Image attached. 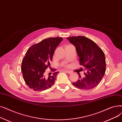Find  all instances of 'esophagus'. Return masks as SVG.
Returning <instances> with one entry per match:
<instances>
[{
  "label": "esophagus",
  "mask_w": 122,
  "mask_h": 122,
  "mask_svg": "<svg viewBox=\"0 0 122 122\" xmlns=\"http://www.w3.org/2000/svg\"><path fill=\"white\" fill-rule=\"evenodd\" d=\"M65 72H67V73H68L69 74H72V72L69 71V70H65Z\"/></svg>",
  "instance_id": "1"
}]
</instances>
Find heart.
<instances>
[{
	"label": "heart",
	"instance_id": "heart-1",
	"mask_svg": "<svg viewBox=\"0 0 122 122\" xmlns=\"http://www.w3.org/2000/svg\"><path fill=\"white\" fill-rule=\"evenodd\" d=\"M63 66H64V67H68V65L67 64H63Z\"/></svg>",
	"mask_w": 122,
	"mask_h": 122
}]
</instances>
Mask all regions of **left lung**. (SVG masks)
<instances>
[{
    "label": "left lung",
    "instance_id": "8db88e82",
    "mask_svg": "<svg viewBox=\"0 0 122 122\" xmlns=\"http://www.w3.org/2000/svg\"><path fill=\"white\" fill-rule=\"evenodd\" d=\"M76 47L80 57L81 71H85V77L79 75L78 80L73 83L76 87L90 90L99 85L106 71L105 57L103 51L93 41L84 36L67 38ZM83 68V69H82Z\"/></svg>",
    "mask_w": 122,
    "mask_h": 122
}]
</instances>
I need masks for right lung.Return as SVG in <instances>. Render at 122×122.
<instances>
[{
	"instance_id": "add662e5",
	"label": "right lung",
	"mask_w": 122,
	"mask_h": 122,
	"mask_svg": "<svg viewBox=\"0 0 122 122\" xmlns=\"http://www.w3.org/2000/svg\"><path fill=\"white\" fill-rule=\"evenodd\" d=\"M62 37H49L30 46L22 60L21 70L24 81L30 88L42 91L51 87L58 72L47 76L46 70L50 67V62L56 47Z\"/></svg>"
}]
</instances>
